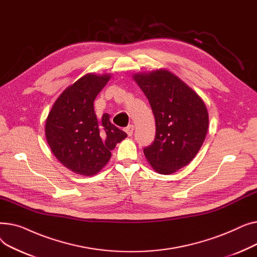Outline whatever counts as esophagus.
<instances>
[{
	"label": "esophagus",
	"mask_w": 257,
	"mask_h": 257,
	"mask_svg": "<svg viewBox=\"0 0 257 257\" xmlns=\"http://www.w3.org/2000/svg\"><path fill=\"white\" fill-rule=\"evenodd\" d=\"M133 131H134V126L133 125H129L128 127L125 128V132L128 134V137H132Z\"/></svg>",
	"instance_id": "obj_1"
}]
</instances>
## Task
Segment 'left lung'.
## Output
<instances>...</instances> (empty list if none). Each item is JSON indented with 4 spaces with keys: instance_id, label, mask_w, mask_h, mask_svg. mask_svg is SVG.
I'll use <instances>...</instances> for the list:
<instances>
[{
    "instance_id": "left-lung-1",
    "label": "left lung",
    "mask_w": 257,
    "mask_h": 257,
    "mask_svg": "<svg viewBox=\"0 0 257 257\" xmlns=\"http://www.w3.org/2000/svg\"><path fill=\"white\" fill-rule=\"evenodd\" d=\"M155 117L156 134L144 149L155 172L169 175L188 165L204 143L208 111L199 94L168 70L134 74Z\"/></svg>"
}]
</instances>
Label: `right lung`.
<instances>
[{"instance_id":"right-lung-1","label":"right lung","mask_w":257,"mask_h":257,"mask_svg":"<svg viewBox=\"0 0 257 257\" xmlns=\"http://www.w3.org/2000/svg\"><path fill=\"white\" fill-rule=\"evenodd\" d=\"M109 74H86L66 87L53 104L45 125L53 154L76 174L92 176L111 157L127 133L115 127L110 115L97 117L93 101L110 79Z\"/></svg>"}]
</instances>
